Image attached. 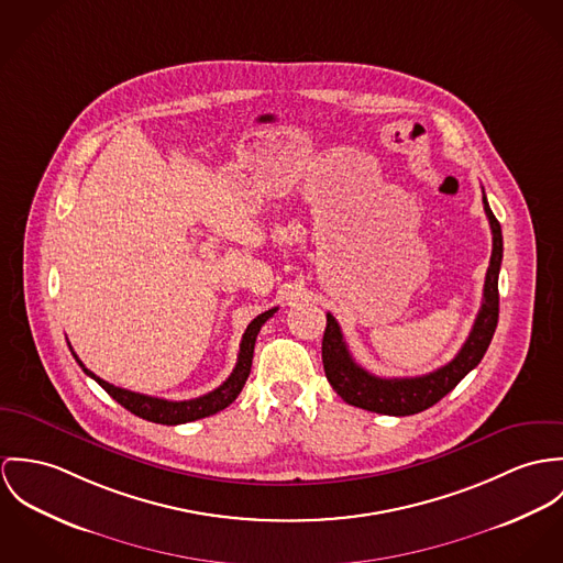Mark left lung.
I'll list each match as a JSON object with an SVG mask.
<instances>
[{
	"label": "left lung",
	"mask_w": 563,
	"mask_h": 563,
	"mask_svg": "<svg viewBox=\"0 0 563 563\" xmlns=\"http://www.w3.org/2000/svg\"><path fill=\"white\" fill-rule=\"evenodd\" d=\"M484 211L490 222L493 231V256L486 272L484 285V300L473 330L457 352V356L440 367L437 372L417 377H377L363 369L350 354L343 332L336 319L328 312L325 314V332L321 341V361L323 372L330 386L336 395L347 401L350 406L377 412V415H393V417H408L428 410L440 401L446 393H451L457 382L473 372L497 330L499 321V269L503 258V235H500L499 220L495 218L488 198L484 194Z\"/></svg>",
	"instance_id": "left-lung-1"
}]
</instances>
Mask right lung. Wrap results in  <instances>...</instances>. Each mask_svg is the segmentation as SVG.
<instances>
[{
    "instance_id": "right-lung-1",
    "label": "right lung",
    "mask_w": 563,
    "mask_h": 563,
    "mask_svg": "<svg viewBox=\"0 0 563 563\" xmlns=\"http://www.w3.org/2000/svg\"><path fill=\"white\" fill-rule=\"evenodd\" d=\"M278 309H269V311L261 312L258 317H254L244 336H242V345H240V356H238V365L233 369V374L229 375L218 388H213L211 393L188 399V401H168V399H159V397H148L142 393H133L121 386H114L106 379H101L99 375L92 374L90 369L84 367V363L77 358V354L73 352L75 361L79 363V367L84 369V374L90 375L95 382H99V386H103L108 390L110 397H114L123 408L129 412H133L140 419L153 421V423H162V426H179V423H189L196 419H205L209 415H216L220 410H224L227 406H231L238 395L242 393L249 375H251L252 354H254V343H256V334L261 330V325L274 314ZM70 347V345H68Z\"/></svg>"
}]
</instances>
